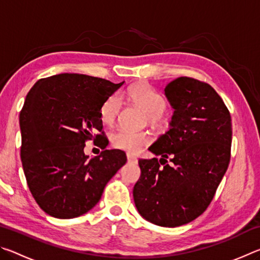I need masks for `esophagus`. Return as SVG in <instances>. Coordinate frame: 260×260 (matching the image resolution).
<instances>
[{
	"mask_svg": "<svg viewBox=\"0 0 260 260\" xmlns=\"http://www.w3.org/2000/svg\"><path fill=\"white\" fill-rule=\"evenodd\" d=\"M127 160H128V162H134V164H136L138 162V158L132 155V153H127Z\"/></svg>",
	"mask_w": 260,
	"mask_h": 260,
	"instance_id": "34e87169",
	"label": "esophagus"
}]
</instances>
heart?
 I'll return each instance as SVG.
<instances>
[{
  "label": "heart",
  "instance_id": "heart-1",
  "mask_svg": "<svg viewBox=\"0 0 260 260\" xmlns=\"http://www.w3.org/2000/svg\"><path fill=\"white\" fill-rule=\"evenodd\" d=\"M127 96H128L132 102H134L147 112L149 121L157 122L160 120L161 114L165 111L167 103L166 100L158 91L153 89L151 86L147 85V83H138V85L128 88ZM120 107V98L117 94L110 95L109 98L104 100L100 109L101 119L104 124H113L118 113H119ZM150 134L148 132H134L124 128L113 132L111 135V142L113 147L129 152L140 150L142 147L147 146L150 142Z\"/></svg>",
  "mask_w": 260,
  "mask_h": 260
}]
</instances>
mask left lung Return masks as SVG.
<instances>
[{"mask_svg":"<svg viewBox=\"0 0 260 260\" xmlns=\"http://www.w3.org/2000/svg\"><path fill=\"white\" fill-rule=\"evenodd\" d=\"M173 109L170 129L149 150L160 156L140 159L133 189L139 213L155 225L178 227L204 212L231 159L232 118L209 83L180 77L165 87ZM171 157L172 166L166 159Z\"/></svg>","mask_w":260,"mask_h":260,"instance_id":"8db88e82","label":"left lung"}]
</instances>
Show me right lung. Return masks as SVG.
<instances>
[{
	"mask_svg": "<svg viewBox=\"0 0 260 260\" xmlns=\"http://www.w3.org/2000/svg\"><path fill=\"white\" fill-rule=\"evenodd\" d=\"M124 82L60 73L40 79L26 96L19 116L21 162L34 200L51 217L77 218L93 209L126 164L124 151L105 149L100 116L104 100ZM88 139L104 149L91 160L83 152Z\"/></svg>",
	"mask_w": 260,
	"mask_h": 260,
	"instance_id": "obj_1",
	"label": "right lung"
}]
</instances>
